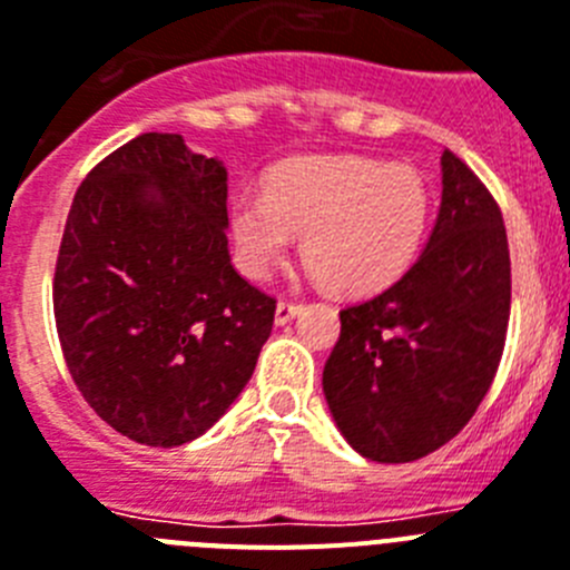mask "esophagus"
I'll use <instances>...</instances> for the list:
<instances>
[{"instance_id":"1","label":"esophagus","mask_w":570,"mask_h":570,"mask_svg":"<svg viewBox=\"0 0 570 570\" xmlns=\"http://www.w3.org/2000/svg\"><path fill=\"white\" fill-rule=\"evenodd\" d=\"M301 313V304H292V301H278L275 306V324H289L295 315Z\"/></svg>"}]
</instances>
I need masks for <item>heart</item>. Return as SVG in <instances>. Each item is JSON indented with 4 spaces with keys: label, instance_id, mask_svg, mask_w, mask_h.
<instances>
[{
    "label": "heart",
    "instance_id": "heart-1",
    "mask_svg": "<svg viewBox=\"0 0 570 570\" xmlns=\"http://www.w3.org/2000/svg\"><path fill=\"white\" fill-rule=\"evenodd\" d=\"M430 200L413 168L367 157H298L278 166L264 195L229 206L237 264L266 278L304 232L301 255L341 295H373L413 264Z\"/></svg>",
    "mask_w": 570,
    "mask_h": 570
}]
</instances>
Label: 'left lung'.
I'll list each match as a JSON object with an SVG mask.
<instances>
[{
	"instance_id": "8db88e82",
	"label": "left lung",
	"mask_w": 570,
	"mask_h": 570,
	"mask_svg": "<svg viewBox=\"0 0 570 570\" xmlns=\"http://www.w3.org/2000/svg\"><path fill=\"white\" fill-rule=\"evenodd\" d=\"M508 315L502 212L444 148L442 206L419 261L381 295L341 309L324 395L346 442L384 464L448 444L491 390Z\"/></svg>"
}]
</instances>
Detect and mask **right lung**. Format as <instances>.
<instances>
[{
	"instance_id": "add662e5",
	"label": "right lung",
	"mask_w": 570,
	"mask_h": 570,
	"mask_svg": "<svg viewBox=\"0 0 570 570\" xmlns=\"http://www.w3.org/2000/svg\"><path fill=\"white\" fill-rule=\"evenodd\" d=\"M226 168L180 135L128 140L79 183L53 272L68 373L131 442L203 435L252 379L275 298L226 240Z\"/></svg>"
}]
</instances>
